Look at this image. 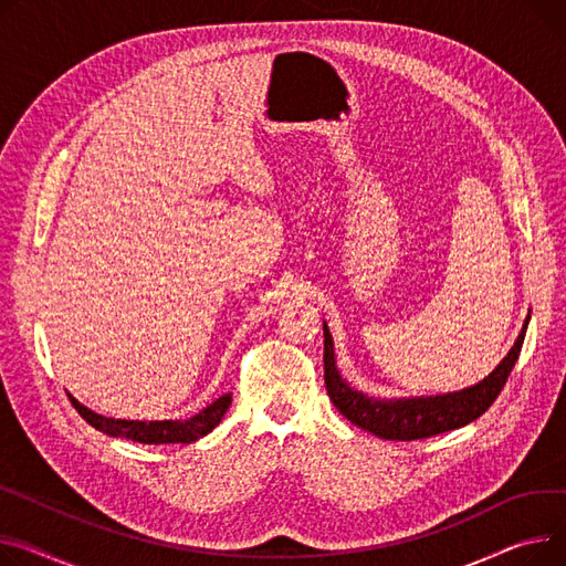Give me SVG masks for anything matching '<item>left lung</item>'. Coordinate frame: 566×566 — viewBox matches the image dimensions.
<instances>
[{
	"label": "left lung",
	"instance_id": "left-lung-1",
	"mask_svg": "<svg viewBox=\"0 0 566 566\" xmlns=\"http://www.w3.org/2000/svg\"><path fill=\"white\" fill-rule=\"evenodd\" d=\"M528 321H525L514 348L507 353V357L496 366L494 373H489V378L478 382L475 387H469L458 394L448 396H430V398H409V400H375L368 398L355 389H350L334 364V346L327 325H323L325 336V387L327 396L334 402V407L344 413V417L375 434L380 439L391 441H413V439H428L448 430H458L492 407V402L503 391L510 373L518 359L523 336Z\"/></svg>",
	"mask_w": 566,
	"mask_h": 566
}]
</instances>
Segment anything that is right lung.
Returning a JSON list of instances; mask_svg holds the SVG:
<instances>
[{"label": "right lung", "mask_w": 566, "mask_h": 566, "mask_svg": "<svg viewBox=\"0 0 566 566\" xmlns=\"http://www.w3.org/2000/svg\"><path fill=\"white\" fill-rule=\"evenodd\" d=\"M74 409L80 411V417L91 423L95 430L108 434V437H125L138 443H191L198 441L200 437L209 434L220 419L224 417V411L232 405V394H224L218 400H213L209 407H205L200 413H196L193 419L186 421H123V419H106L99 417V413L91 411L88 407L80 405L70 396Z\"/></svg>", "instance_id": "1"}]
</instances>
